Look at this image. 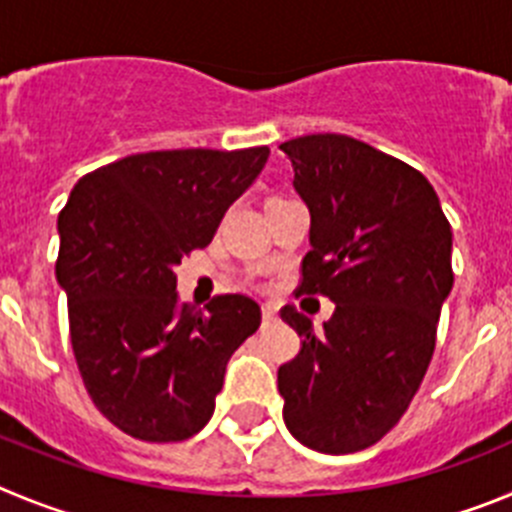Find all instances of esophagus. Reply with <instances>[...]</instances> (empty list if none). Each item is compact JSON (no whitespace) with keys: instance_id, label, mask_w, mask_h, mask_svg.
I'll return each mask as SVG.
<instances>
[{"instance_id":"34e87169","label":"esophagus","mask_w":512,"mask_h":512,"mask_svg":"<svg viewBox=\"0 0 512 512\" xmlns=\"http://www.w3.org/2000/svg\"><path fill=\"white\" fill-rule=\"evenodd\" d=\"M275 306H270V303H265V306H262V319H265V324H270V321H275Z\"/></svg>"}]
</instances>
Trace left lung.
<instances>
[{"label":"left lung","instance_id":"1","mask_svg":"<svg viewBox=\"0 0 512 512\" xmlns=\"http://www.w3.org/2000/svg\"><path fill=\"white\" fill-rule=\"evenodd\" d=\"M280 147L311 211L296 293L336 303L319 331L280 308L303 339L278 370L283 418L301 444L354 454L400 421L434 357L454 283L451 224L421 170L367 142L324 132Z\"/></svg>","mask_w":512,"mask_h":512}]
</instances>
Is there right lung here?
I'll return each mask as SVG.
<instances>
[{"mask_svg": "<svg viewBox=\"0 0 512 512\" xmlns=\"http://www.w3.org/2000/svg\"><path fill=\"white\" fill-rule=\"evenodd\" d=\"M267 150H153L101 165L58 214L55 278L91 400L132 439L173 444L209 423L234 349L260 306L227 293L199 311L178 298L176 265L204 250Z\"/></svg>", "mask_w": 512, "mask_h": 512, "instance_id": "1", "label": "right lung"}]
</instances>
